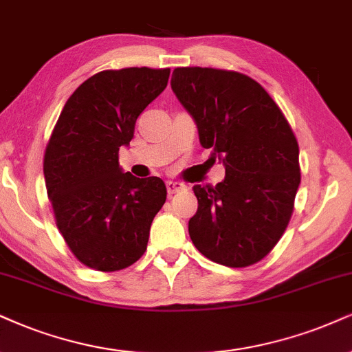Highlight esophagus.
Instances as JSON below:
<instances>
[{
    "label": "esophagus",
    "mask_w": 352,
    "mask_h": 352,
    "mask_svg": "<svg viewBox=\"0 0 352 352\" xmlns=\"http://www.w3.org/2000/svg\"><path fill=\"white\" fill-rule=\"evenodd\" d=\"M166 189H168L169 196H173V194H176V192H179V190L186 189V186L183 183H177V181H168Z\"/></svg>",
    "instance_id": "1"
}]
</instances>
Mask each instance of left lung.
<instances>
[{
  "label": "left lung",
  "mask_w": 352,
  "mask_h": 352,
  "mask_svg": "<svg viewBox=\"0 0 352 352\" xmlns=\"http://www.w3.org/2000/svg\"><path fill=\"white\" fill-rule=\"evenodd\" d=\"M171 88L196 120L199 140L225 164L217 186H194V246L210 261L246 267L287 228L300 184L298 143L279 106L253 78L217 68H175Z\"/></svg>",
  "instance_id": "obj_1"
}]
</instances>
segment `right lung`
I'll return each instance as SVG.
<instances>
[{
	"label": "right lung",
	"instance_id": "right-lung-1",
	"mask_svg": "<svg viewBox=\"0 0 352 352\" xmlns=\"http://www.w3.org/2000/svg\"><path fill=\"white\" fill-rule=\"evenodd\" d=\"M169 68L99 72L68 98L43 155L55 222L78 261L111 272L145 253L150 227L166 201L160 177L119 166L137 117L166 88Z\"/></svg>",
	"mask_w": 352,
	"mask_h": 352
}]
</instances>
